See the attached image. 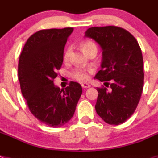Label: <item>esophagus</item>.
Masks as SVG:
<instances>
[{
  "label": "esophagus",
  "instance_id": "esophagus-1",
  "mask_svg": "<svg viewBox=\"0 0 158 158\" xmlns=\"http://www.w3.org/2000/svg\"><path fill=\"white\" fill-rule=\"evenodd\" d=\"M81 86L83 88H84V89H85V88H88V87H91V85H90L89 83H83L81 84Z\"/></svg>",
  "mask_w": 158,
  "mask_h": 158
}]
</instances>
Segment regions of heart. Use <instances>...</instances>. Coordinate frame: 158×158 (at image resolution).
<instances>
[{
    "label": "heart",
    "instance_id": "1",
    "mask_svg": "<svg viewBox=\"0 0 158 158\" xmlns=\"http://www.w3.org/2000/svg\"><path fill=\"white\" fill-rule=\"evenodd\" d=\"M93 47H96L95 44L94 42H90V41H86V42H83L81 44V48L83 50V51L84 53L87 54L88 52V50L90 49L93 48ZM70 53H71V50L70 49L67 50L65 51L64 55H63V59L65 61H67L68 59L69 56H70ZM87 72H88V70L84 68H78L75 69V71L72 72V77L74 79H75L78 81H85L87 80V78H88V75H87Z\"/></svg>",
    "mask_w": 158,
    "mask_h": 158
}]
</instances>
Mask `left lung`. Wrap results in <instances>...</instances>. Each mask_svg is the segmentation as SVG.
Masks as SVG:
<instances>
[{
	"instance_id": "obj_1",
	"label": "left lung",
	"mask_w": 158,
	"mask_h": 158,
	"mask_svg": "<svg viewBox=\"0 0 158 158\" xmlns=\"http://www.w3.org/2000/svg\"><path fill=\"white\" fill-rule=\"evenodd\" d=\"M84 37L93 39L101 47V70L95 78L105 82L108 87L110 84L111 88L108 91L106 87H98L95 111L108 124H122L135 112L143 91L140 46L129 32L117 26L89 28Z\"/></svg>"
}]
</instances>
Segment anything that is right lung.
Returning <instances> with one entry per match:
<instances>
[{
    "mask_svg": "<svg viewBox=\"0 0 158 158\" xmlns=\"http://www.w3.org/2000/svg\"><path fill=\"white\" fill-rule=\"evenodd\" d=\"M73 30L70 27L36 32L28 38L18 62L20 86L29 109L38 120L53 128L71 120L83 92L76 82L63 89L54 84Z\"/></svg>",
    "mask_w": 158,
    "mask_h": 158,
    "instance_id": "obj_1",
    "label": "right lung"
}]
</instances>
